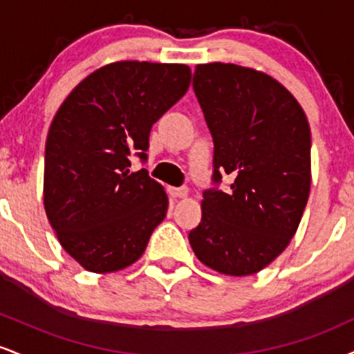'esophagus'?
I'll list each match as a JSON object with an SVG mask.
<instances>
[{
    "instance_id": "1",
    "label": "esophagus",
    "mask_w": 354,
    "mask_h": 354,
    "mask_svg": "<svg viewBox=\"0 0 354 354\" xmlns=\"http://www.w3.org/2000/svg\"><path fill=\"white\" fill-rule=\"evenodd\" d=\"M168 193L171 198H186L188 196V188H168Z\"/></svg>"
}]
</instances>
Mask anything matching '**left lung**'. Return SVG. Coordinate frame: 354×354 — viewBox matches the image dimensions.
Listing matches in <instances>:
<instances>
[{
  "label": "left lung",
  "instance_id": "1",
  "mask_svg": "<svg viewBox=\"0 0 354 354\" xmlns=\"http://www.w3.org/2000/svg\"><path fill=\"white\" fill-rule=\"evenodd\" d=\"M193 89L213 136V183L189 245L221 274L261 271L290 245L311 186V131L296 98L266 73L231 63L198 64Z\"/></svg>",
  "mask_w": 354,
  "mask_h": 354
}]
</instances>
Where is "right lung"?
<instances>
[{
	"label": "right lung",
	"instance_id": "right-lung-1",
	"mask_svg": "<svg viewBox=\"0 0 354 354\" xmlns=\"http://www.w3.org/2000/svg\"><path fill=\"white\" fill-rule=\"evenodd\" d=\"M186 64L116 61L86 76L56 111L46 138L43 198L61 246L91 273H113L145 253L168 211L146 161L151 126L189 88Z\"/></svg>",
	"mask_w": 354,
	"mask_h": 354
}]
</instances>
